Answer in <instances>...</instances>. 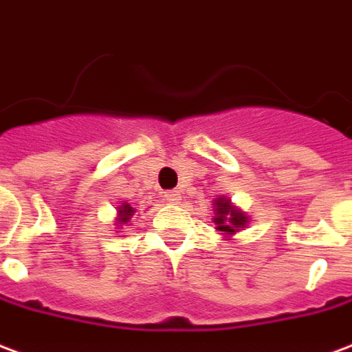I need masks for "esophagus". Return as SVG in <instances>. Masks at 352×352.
<instances>
[{
    "mask_svg": "<svg viewBox=\"0 0 352 352\" xmlns=\"http://www.w3.org/2000/svg\"><path fill=\"white\" fill-rule=\"evenodd\" d=\"M165 199L168 202H174V204H178V202H179V191H176V189H173V191H166Z\"/></svg>",
    "mask_w": 352,
    "mask_h": 352,
    "instance_id": "1",
    "label": "esophagus"
}]
</instances>
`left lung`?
Instances as JSON below:
<instances>
[{
  "label": "left lung",
  "mask_w": 352,
  "mask_h": 352,
  "mask_svg": "<svg viewBox=\"0 0 352 352\" xmlns=\"http://www.w3.org/2000/svg\"><path fill=\"white\" fill-rule=\"evenodd\" d=\"M215 212H217L215 225H217V230H221V232H236L248 221V217L242 212L234 210L230 206V202L225 201V199L215 201Z\"/></svg>",
  "instance_id": "1"
}]
</instances>
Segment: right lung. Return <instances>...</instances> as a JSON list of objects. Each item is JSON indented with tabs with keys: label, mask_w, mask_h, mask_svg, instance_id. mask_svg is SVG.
Returning <instances> with one entry per match:
<instances>
[{
	"label": "right lung",
	"mask_w": 352,
	"mask_h": 352,
	"mask_svg": "<svg viewBox=\"0 0 352 352\" xmlns=\"http://www.w3.org/2000/svg\"><path fill=\"white\" fill-rule=\"evenodd\" d=\"M135 214V210L129 206V204H123L122 208H120V219L118 221L120 223H127L131 219V215Z\"/></svg>",
	"instance_id": "add662e5"
}]
</instances>
